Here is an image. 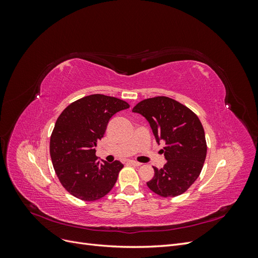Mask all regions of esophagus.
Segmentation results:
<instances>
[{"instance_id": "1", "label": "esophagus", "mask_w": 258, "mask_h": 258, "mask_svg": "<svg viewBox=\"0 0 258 258\" xmlns=\"http://www.w3.org/2000/svg\"><path fill=\"white\" fill-rule=\"evenodd\" d=\"M128 163L131 166H134V167H140L142 165L141 162H138V161H135V160H128Z\"/></svg>"}]
</instances>
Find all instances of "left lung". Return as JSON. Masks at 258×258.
Instances as JSON below:
<instances>
[{
  "label": "left lung",
  "instance_id": "left-lung-1",
  "mask_svg": "<svg viewBox=\"0 0 258 258\" xmlns=\"http://www.w3.org/2000/svg\"><path fill=\"white\" fill-rule=\"evenodd\" d=\"M132 112L143 115L153 134L166 142L163 168H154L155 175L146 184L161 197H176L196 181L207 156L205 130L198 116L178 101L165 96L139 102Z\"/></svg>",
  "mask_w": 258,
  "mask_h": 258
}]
</instances>
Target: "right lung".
I'll return each mask as SVG.
<instances>
[{
    "label": "right lung",
    "mask_w": 258,
    "mask_h": 258,
    "mask_svg": "<svg viewBox=\"0 0 258 258\" xmlns=\"http://www.w3.org/2000/svg\"><path fill=\"white\" fill-rule=\"evenodd\" d=\"M130 105L104 95L74 101L60 114L50 136L51 162L60 183L84 201H96L112 190L123 165L100 163L95 146L103 138L111 117Z\"/></svg>",
    "instance_id": "right-lung-1"
}]
</instances>
